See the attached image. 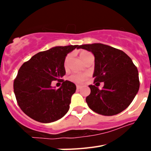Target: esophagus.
<instances>
[{"label":"esophagus","mask_w":151,"mask_h":151,"mask_svg":"<svg viewBox=\"0 0 151 151\" xmlns=\"http://www.w3.org/2000/svg\"><path fill=\"white\" fill-rule=\"evenodd\" d=\"M76 88H77V90H79V89L82 88V86H81V85H76Z\"/></svg>","instance_id":"1"}]
</instances>
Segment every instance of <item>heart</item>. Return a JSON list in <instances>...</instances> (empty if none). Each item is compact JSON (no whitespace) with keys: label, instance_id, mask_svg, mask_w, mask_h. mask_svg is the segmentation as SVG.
I'll list each match as a JSON object with an SVG mask.
<instances>
[{"label":"heart","instance_id":"1","mask_svg":"<svg viewBox=\"0 0 151 151\" xmlns=\"http://www.w3.org/2000/svg\"><path fill=\"white\" fill-rule=\"evenodd\" d=\"M88 54H90V53L88 51H82L80 53V57L82 58V60H83L85 57H87ZM69 58H70V56H67L64 61V66L65 67H66L68 65V63H69ZM87 75L85 74H78V73H76V74H73L69 76V79L73 81L74 82H77V83H80V82H82L84 81L87 79Z\"/></svg>","mask_w":151,"mask_h":151}]
</instances>
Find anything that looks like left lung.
<instances>
[{"instance_id":"left-lung-1","label":"left lung","mask_w":151,"mask_h":151,"mask_svg":"<svg viewBox=\"0 0 151 151\" xmlns=\"http://www.w3.org/2000/svg\"><path fill=\"white\" fill-rule=\"evenodd\" d=\"M78 48L94 56L93 77L95 85H89L91 93L86 97L89 108L104 116L116 115L125 110L139 90L138 69L122 50L100 43L82 45ZM105 83L101 90L97 85Z\"/></svg>"}]
</instances>
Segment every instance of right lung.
<instances>
[{
	"instance_id": "right-lung-1",
	"label": "right lung",
	"mask_w": 151,
	"mask_h": 151,
	"mask_svg": "<svg viewBox=\"0 0 151 151\" xmlns=\"http://www.w3.org/2000/svg\"><path fill=\"white\" fill-rule=\"evenodd\" d=\"M76 48L78 45L54 47L36 54L19 68L13 89L18 105L28 116L49 123L66 115L76 86L60 78L66 74V57ZM56 80L62 82L58 89L51 86Z\"/></svg>"
}]
</instances>
